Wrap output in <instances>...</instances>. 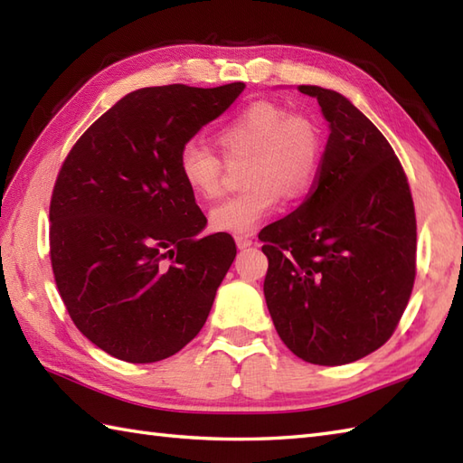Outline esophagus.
<instances>
[{
  "mask_svg": "<svg viewBox=\"0 0 463 463\" xmlns=\"http://www.w3.org/2000/svg\"><path fill=\"white\" fill-rule=\"evenodd\" d=\"M234 242H237L239 249H249L252 244V239L247 237V234H237V237H234Z\"/></svg>",
  "mask_w": 463,
  "mask_h": 463,
  "instance_id": "1",
  "label": "esophagus"
}]
</instances>
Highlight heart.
Listing matches in <instances>:
<instances>
[{
	"label": "heart",
	"mask_w": 463,
	"mask_h": 463,
	"mask_svg": "<svg viewBox=\"0 0 463 463\" xmlns=\"http://www.w3.org/2000/svg\"><path fill=\"white\" fill-rule=\"evenodd\" d=\"M226 156L249 155L244 165L247 189L214 204L209 221L214 231L247 234L277 209L282 196L294 201L317 183L322 159L320 133L304 115H288L270 101L244 107L216 131ZM181 181L201 199L222 191V163L209 146L189 141L176 159Z\"/></svg>",
	"instance_id": "heart-1"
}]
</instances>
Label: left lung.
<instances>
[{
  "mask_svg": "<svg viewBox=\"0 0 463 463\" xmlns=\"http://www.w3.org/2000/svg\"><path fill=\"white\" fill-rule=\"evenodd\" d=\"M318 101L328 141L314 189L262 229L264 298L280 340L320 366L386 344L416 279V213L406 173L376 125L346 97L298 85Z\"/></svg>",
  "mask_w": 463,
  "mask_h": 463,
  "instance_id": "obj_1",
  "label": "left lung"
}]
</instances>
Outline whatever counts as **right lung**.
Here are the masks:
<instances>
[{
  "instance_id": "1",
  "label": "right lung",
  "mask_w": 463,
  "mask_h": 463,
  "mask_svg": "<svg viewBox=\"0 0 463 463\" xmlns=\"http://www.w3.org/2000/svg\"><path fill=\"white\" fill-rule=\"evenodd\" d=\"M242 90H137L80 137L57 175L49 206L55 284L75 326L115 358L165 360L204 326L237 247L224 232L199 237L206 216L176 159Z\"/></svg>"
}]
</instances>
